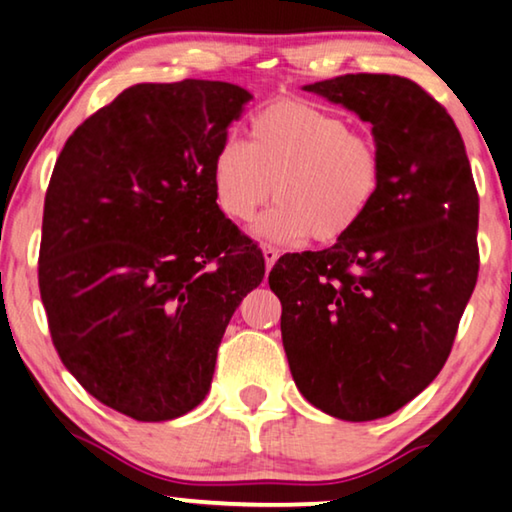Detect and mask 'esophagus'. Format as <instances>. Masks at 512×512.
Wrapping results in <instances>:
<instances>
[{"instance_id":"obj_1","label":"esophagus","mask_w":512,"mask_h":512,"mask_svg":"<svg viewBox=\"0 0 512 512\" xmlns=\"http://www.w3.org/2000/svg\"><path fill=\"white\" fill-rule=\"evenodd\" d=\"M263 256H265V265L267 270L276 263V258H279V249L272 247V245H263Z\"/></svg>"}]
</instances>
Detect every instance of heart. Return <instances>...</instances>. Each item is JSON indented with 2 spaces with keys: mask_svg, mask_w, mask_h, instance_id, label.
<instances>
[{
  "mask_svg": "<svg viewBox=\"0 0 512 512\" xmlns=\"http://www.w3.org/2000/svg\"><path fill=\"white\" fill-rule=\"evenodd\" d=\"M383 183L381 149L370 133L306 99H279L249 127V142L224 140L213 158V195L222 215L251 222L270 201L263 236L311 238L320 245L349 236L365 220Z\"/></svg>",
  "mask_w": 512,
  "mask_h": 512,
  "instance_id": "b5f03b06",
  "label": "heart"
}]
</instances>
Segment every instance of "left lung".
Wrapping results in <instances>:
<instances>
[{
    "label": "left lung",
    "instance_id": "obj_1",
    "mask_svg": "<svg viewBox=\"0 0 512 512\" xmlns=\"http://www.w3.org/2000/svg\"><path fill=\"white\" fill-rule=\"evenodd\" d=\"M304 90L372 124L379 197L333 247L281 256L270 288L292 379L347 422L392 415L440 374L479 276V192L447 108L397 74Z\"/></svg>",
    "mask_w": 512,
    "mask_h": 512
}]
</instances>
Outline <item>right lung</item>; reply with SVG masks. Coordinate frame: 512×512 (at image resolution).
I'll list each match as a JSON object with an SVG mask.
<instances>
[{
	"mask_svg": "<svg viewBox=\"0 0 512 512\" xmlns=\"http://www.w3.org/2000/svg\"><path fill=\"white\" fill-rule=\"evenodd\" d=\"M251 95L138 83L67 138L49 179L40 299L63 365L104 406L165 422L201 404L261 247L222 215L213 158Z\"/></svg>",
	"mask_w": 512,
	"mask_h": 512,
	"instance_id": "obj_1",
	"label": "right lung"
}]
</instances>
